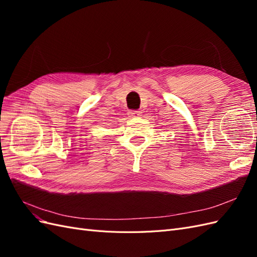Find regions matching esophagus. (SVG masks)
<instances>
[{
    "label": "esophagus",
    "mask_w": 257,
    "mask_h": 257,
    "mask_svg": "<svg viewBox=\"0 0 257 257\" xmlns=\"http://www.w3.org/2000/svg\"><path fill=\"white\" fill-rule=\"evenodd\" d=\"M128 115L131 116V118H138V116L142 115V111H139V110H131V111H128Z\"/></svg>",
    "instance_id": "obj_1"
}]
</instances>
